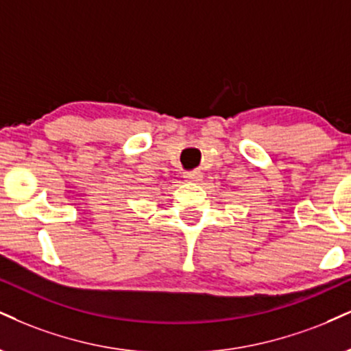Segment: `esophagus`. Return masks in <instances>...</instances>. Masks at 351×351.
<instances>
[{
    "instance_id": "esophagus-1",
    "label": "esophagus",
    "mask_w": 351,
    "mask_h": 351,
    "mask_svg": "<svg viewBox=\"0 0 351 351\" xmlns=\"http://www.w3.org/2000/svg\"><path fill=\"white\" fill-rule=\"evenodd\" d=\"M184 178H188L189 181H199L202 178V173L199 170H193V171H184L183 173Z\"/></svg>"
}]
</instances>
